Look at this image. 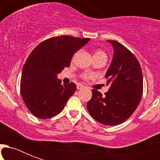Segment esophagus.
<instances>
[{"label":"esophagus","instance_id":"obj_1","mask_svg":"<svg viewBox=\"0 0 160 160\" xmlns=\"http://www.w3.org/2000/svg\"><path fill=\"white\" fill-rule=\"evenodd\" d=\"M83 88H84V85H81V84H78V85H77V89H78V90H82Z\"/></svg>","mask_w":160,"mask_h":160}]
</instances>
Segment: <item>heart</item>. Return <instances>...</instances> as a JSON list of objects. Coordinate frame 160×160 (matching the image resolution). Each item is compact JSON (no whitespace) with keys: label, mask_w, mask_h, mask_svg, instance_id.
<instances>
[{"label":"heart","mask_w":160,"mask_h":160,"mask_svg":"<svg viewBox=\"0 0 160 160\" xmlns=\"http://www.w3.org/2000/svg\"><path fill=\"white\" fill-rule=\"evenodd\" d=\"M105 55V52H104V51H95V55ZM89 77H90V75H89V74H85V75H83V78H84V79H87V78H89Z\"/></svg>","instance_id":"obj_1"}]
</instances>
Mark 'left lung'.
Returning <instances> with one entry per match:
<instances>
[{
    "label": "left lung",
    "mask_w": 160,
    "mask_h": 160,
    "mask_svg": "<svg viewBox=\"0 0 160 160\" xmlns=\"http://www.w3.org/2000/svg\"><path fill=\"white\" fill-rule=\"evenodd\" d=\"M114 56L105 75L110 87L105 95L92 90L87 103L90 115L105 125H117L129 119L137 109L143 94V75L134 54L116 41H108Z\"/></svg>",
    "instance_id": "left-lung-1"
}]
</instances>
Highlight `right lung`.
Returning <instances> with one entry per match:
<instances>
[{"instance_id": "obj_1", "label": "right lung", "mask_w": 160, "mask_h": 160, "mask_svg": "<svg viewBox=\"0 0 160 160\" xmlns=\"http://www.w3.org/2000/svg\"><path fill=\"white\" fill-rule=\"evenodd\" d=\"M90 40L70 36L51 37L30 54L21 73V94L33 115L50 119L62 111L76 85L72 82L61 85L57 75L70 66L73 55Z\"/></svg>"}]
</instances>
